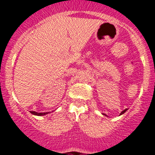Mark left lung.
<instances>
[{
	"instance_id": "1",
	"label": "left lung",
	"mask_w": 155,
	"mask_h": 155,
	"mask_svg": "<svg viewBox=\"0 0 155 155\" xmlns=\"http://www.w3.org/2000/svg\"><path fill=\"white\" fill-rule=\"evenodd\" d=\"M127 109H124V111H122V112H121V113H120V115H122V114H124V113H126V111H127Z\"/></svg>"
}]
</instances>
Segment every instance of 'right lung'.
<instances>
[{
	"mask_svg": "<svg viewBox=\"0 0 155 155\" xmlns=\"http://www.w3.org/2000/svg\"><path fill=\"white\" fill-rule=\"evenodd\" d=\"M30 113L31 114L35 115V116H45V115L48 114L49 113H37V112H35V111H30Z\"/></svg>",
	"mask_w": 155,
	"mask_h": 155,
	"instance_id": "add662e5",
	"label": "right lung"
}]
</instances>
